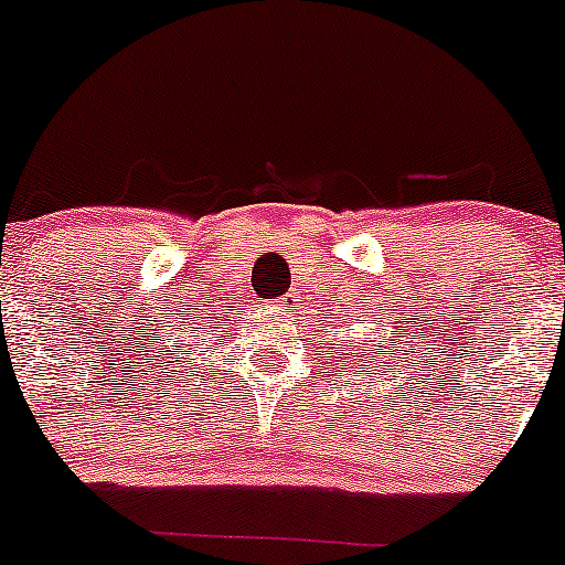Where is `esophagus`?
Wrapping results in <instances>:
<instances>
[{"label":"esophagus","mask_w":565,"mask_h":565,"mask_svg":"<svg viewBox=\"0 0 565 565\" xmlns=\"http://www.w3.org/2000/svg\"><path fill=\"white\" fill-rule=\"evenodd\" d=\"M275 301H277V310L290 312V310H296V301H299V296H296V294H285V296H280V299H275Z\"/></svg>","instance_id":"obj_1"}]
</instances>
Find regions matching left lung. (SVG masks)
I'll use <instances>...</instances> for the list:
<instances>
[{"label": "left lung", "instance_id": "1", "mask_svg": "<svg viewBox=\"0 0 565 565\" xmlns=\"http://www.w3.org/2000/svg\"><path fill=\"white\" fill-rule=\"evenodd\" d=\"M377 348H381V345H377ZM362 359H364V364H359V370L367 367V353H364V351H362ZM367 372H370V370H367Z\"/></svg>", "mask_w": 565, "mask_h": 565}]
</instances>
